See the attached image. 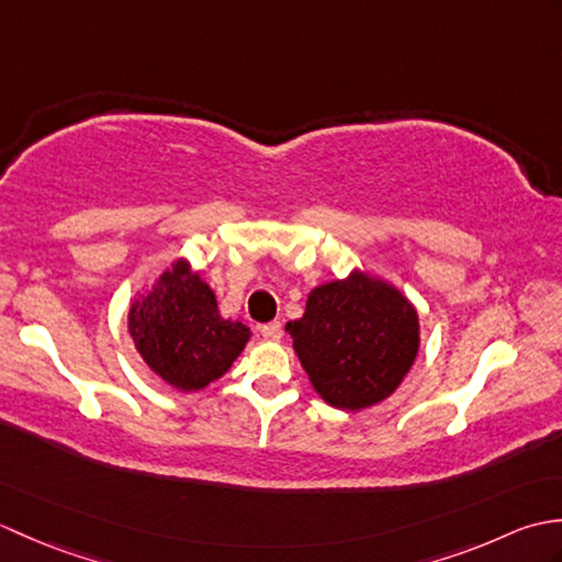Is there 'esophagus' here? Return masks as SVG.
Listing matches in <instances>:
<instances>
[{"label":"esophagus","mask_w":562,"mask_h":562,"mask_svg":"<svg viewBox=\"0 0 562 562\" xmlns=\"http://www.w3.org/2000/svg\"><path fill=\"white\" fill-rule=\"evenodd\" d=\"M260 333L266 340H280L282 338V324L280 321H270V324L260 326Z\"/></svg>","instance_id":"34e87169"}]
</instances>
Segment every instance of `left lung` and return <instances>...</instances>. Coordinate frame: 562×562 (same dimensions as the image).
<instances>
[{
  "label": "left lung",
  "mask_w": 562,
  "mask_h": 562,
  "mask_svg": "<svg viewBox=\"0 0 562 562\" xmlns=\"http://www.w3.org/2000/svg\"><path fill=\"white\" fill-rule=\"evenodd\" d=\"M292 348L314 391L333 408L362 411L396 391L420 350V316L396 284L352 270L308 292L288 321Z\"/></svg>",
  "instance_id": "left-lung-1"
}]
</instances>
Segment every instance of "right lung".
Returning <instances> with one entry per match:
<instances>
[{
    "label": "right lung",
    "instance_id": "1",
    "mask_svg": "<svg viewBox=\"0 0 562 562\" xmlns=\"http://www.w3.org/2000/svg\"><path fill=\"white\" fill-rule=\"evenodd\" d=\"M127 333L151 372L181 393L222 379L250 340L246 324L220 316L217 296L188 258H176L135 294Z\"/></svg>",
    "mask_w": 562,
    "mask_h": 562
}]
</instances>
